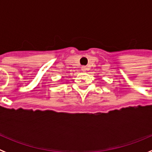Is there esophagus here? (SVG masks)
Masks as SVG:
<instances>
[{"instance_id":"obj_1","label":"esophagus","mask_w":152,"mask_h":152,"mask_svg":"<svg viewBox=\"0 0 152 152\" xmlns=\"http://www.w3.org/2000/svg\"><path fill=\"white\" fill-rule=\"evenodd\" d=\"M87 70H88V68H87V66H82L81 67V71H82V72H86V71H87Z\"/></svg>"}]
</instances>
